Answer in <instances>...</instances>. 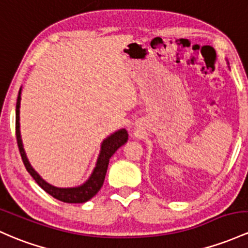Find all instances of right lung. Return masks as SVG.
<instances>
[{"instance_id": "right-lung-1", "label": "right lung", "mask_w": 248, "mask_h": 248, "mask_svg": "<svg viewBox=\"0 0 248 248\" xmlns=\"http://www.w3.org/2000/svg\"><path fill=\"white\" fill-rule=\"evenodd\" d=\"M21 92H22V87L20 88L17 96V102H16V139H17L18 149H20L21 156H22L23 164L26 166V170L31 174L37 185L43 190L50 194L51 197L55 198L60 201L68 203H83L91 200L92 198L99 192L100 188L102 187L103 181H105L106 173H107L108 164H109V159L111 155L115 153L116 151L121 146L128 140V133L124 128H121L113 134L108 135L105 140L102 141L101 148H100L99 156H97L96 164L89 178L83 182L80 186L75 187H56L47 182L42 176L40 175L36 170L32 168V166L29 162L28 157H27L26 151L23 148L22 138H21V130H20V107H21Z\"/></svg>"}]
</instances>
